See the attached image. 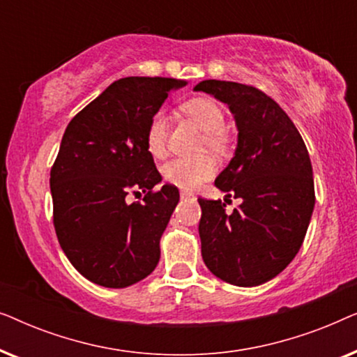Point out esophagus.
<instances>
[{
	"label": "esophagus",
	"instance_id": "esophagus-1",
	"mask_svg": "<svg viewBox=\"0 0 357 357\" xmlns=\"http://www.w3.org/2000/svg\"><path fill=\"white\" fill-rule=\"evenodd\" d=\"M180 198H182V199H192L193 195L188 193V192H183V190H182V192H180Z\"/></svg>",
	"mask_w": 357,
	"mask_h": 357
}]
</instances>
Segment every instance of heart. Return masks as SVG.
Wrapping results in <instances>:
<instances>
[{"instance_id":"b5f03b06","label":"heart","mask_w":357,"mask_h":357,"mask_svg":"<svg viewBox=\"0 0 357 357\" xmlns=\"http://www.w3.org/2000/svg\"><path fill=\"white\" fill-rule=\"evenodd\" d=\"M183 114L204 131V146L213 153L222 154L227 149L229 139L224 130L226 114L222 107L209 97H195L185 102ZM146 148L154 158H162L167 151V119L164 112H154L148 121L144 133ZM216 172V164L211 158L183 159L177 158L169 160L162 167V177L167 183L175 185L182 190H195L204 180L211 178Z\"/></svg>"}]
</instances>
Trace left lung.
Here are the masks:
<instances>
[{
  "mask_svg": "<svg viewBox=\"0 0 357 357\" xmlns=\"http://www.w3.org/2000/svg\"><path fill=\"white\" fill-rule=\"evenodd\" d=\"M195 91L229 105L237 149L216 187L242 203L231 214L221 199L198 198L204 265L234 286L280 275L299 252L315 204L309 151L284 110L253 86L206 79Z\"/></svg>",
  "mask_w": 357,
  "mask_h": 357,
  "instance_id": "8db88e82",
  "label": "left lung"
}]
</instances>
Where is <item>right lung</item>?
<instances>
[{"label":"right lung","instance_id":"add662e5","mask_svg":"<svg viewBox=\"0 0 357 357\" xmlns=\"http://www.w3.org/2000/svg\"><path fill=\"white\" fill-rule=\"evenodd\" d=\"M174 77L119 79L66 126L50 172L53 226L71 265L104 287H128L154 271L160 237L178 203L146 148V126ZM143 202L126 203L128 192Z\"/></svg>","mask_w":357,"mask_h":357}]
</instances>
